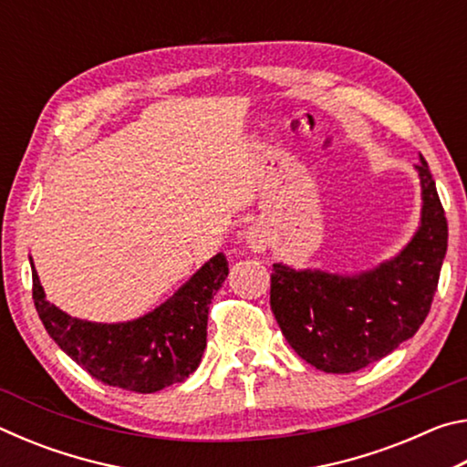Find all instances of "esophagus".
I'll return each instance as SVG.
<instances>
[{
    "label": "esophagus",
    "instance_id": "obj_1",
    "mask_svg": "<svg viewBox=\"0 0 467 467\" xmlns=\"http://www.w3.org/2000/svg\"><path fill=\"white\" fill-rule=\"evenodd\" d=\"M244 239H247V244L251 251L264 253L267 249V234L262 226H251Z\"/></svg>",
    "mask_w": 467,
    "mask_h": 467
}]
</instances>
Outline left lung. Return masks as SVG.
I'll use <instances>...</instances> for the list:
<instances>
[{
	"label": "left lung",
	"mask_w": 467,
	"mask_h": 467,
	"mask_svg": "<svg viewBox=\"0 0 467 467\" xmlns=\"http://www.w3.org/2000/svg\"><path fill=\"white\" fill-rule=\"evenodd\" d=\"M420 226L373 270L336 274L274 264L270 305L286 342L326 373H354L412 337L431 311L447 253V218L424 158Z\"/></svg>",
	"instance_id": "obj_1"
}]
</instances>
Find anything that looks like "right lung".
Returning a JSON list of instances; mask_svg holds the SVG:
<instances>
[{
	"label": "right lung",
	"mask_w": 467,
	"mask_h": 467,
	"mask_svg": "<svg viewBox=\"0 0 467 467\" xmlns=\"http://www.w3.org/2000/svg\"><path fill=\"white\" fill-rule=\"evenodd\" d=\"M33 267L38 317L55 344L99 381L136 393L181 383L200 367L208 336V309L223 288L228 262L218 253L154 311L121 323L78 319L47 300Z\"/></svg>",
	"instance_id": "right-lung-1"
}]
</instances>
